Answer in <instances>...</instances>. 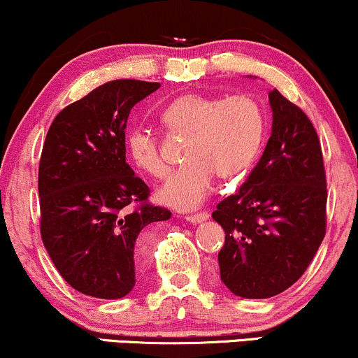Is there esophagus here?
Returning <instances> with one entry per match:
<instances>
[{"mask_svg": "<svg viewBox=\"0 0 358 358\" xmlns=\"http://www.w3.org/2000/svg\"><path fill=\"white\" fill-rule=\"evenodd\" d=\"M208 218H210V213L200 212V213H195V215H188L187 222H190V223H201V222L208 220Z\"/></svg>", "mask_w": 358, "mask_h": 358, "instance_id": "1", "label": "esophagus"}]
</instances>
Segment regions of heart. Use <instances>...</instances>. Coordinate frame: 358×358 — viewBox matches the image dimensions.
Returning <instances> with one entry per match:
<instances>
[{
	"mask_svg": "<svg viewBox=\"0 0 358 358\" xmlns=\"http://www.w3.org/2000/svg\"><path fill=\"white\" fill-rule=\"evenodd\" d=\"M166 130L188 135L187 163L158 190V200L171 208L195 210L212 192L215 173L231 180L255 160L264 140L265 120L260 105L248 94L228 98L185 93L162 111ZM127 153L138 170L162 178L168 165L152 130L135 127L127 133Z\"/></svg>",
	"mask_w": 358,
	"mask_h": 358,
	"instance_id": "1",
	"label": "heart"
}]
</instances>
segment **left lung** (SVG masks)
Listing matches in <instances>:
<instances>
[{
  "label": "left lung",
  "mask_w": 358,
  "mask_h": 358,
  "mask_svg": "<svg viewBox=\"0 0 358 358\" xmlns=\"http://www.w3.org/2000/svg\"><path fill=\"white\" fill-rule=\"evenodd\" d=\"M272 135L238 193L212 213L225 230L220 278L243 299H270L302 277L325 236L322 146L308 116L268 93Z\"/></svg>",
  "instance_id": "left-lung-1"
}]
</instances>
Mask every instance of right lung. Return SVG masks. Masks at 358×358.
I'll return each instance as SVG.
<instances>
[{
	"mask_svg": "<svg viewBox=\"0 0 358 358\" xmlns=\"http://www.w3.org/2000/svg\"><path fill=\"white\" fill-rule=\"evenodd\" d=\"M160 83L115 80L62 110L43 145L38 192L46 252L75 290L123 299L135 287L143 230L171 217L146 203L148 187L127 163L124 130L138 101ZM140 203L138 208L129 205Z\"/></svg>",
	"mask_w": 358,
	"mask_h": 358,
	"instance_id": "obj_1",
	"label": "right lung"
}]
</instances>
